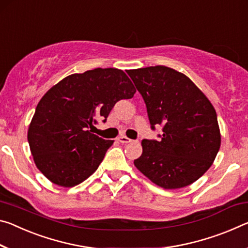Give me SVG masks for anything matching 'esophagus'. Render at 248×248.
<instances>
[{"mask_svg":"<svg viewBox=\"0 0 248 248\" xmlns=\"http://www.w3.org/2000/svg\"><path fill=\"white\" fill-rule=\"evenodd\" d=\"M117 140L119 141V142H121V143H129V142H131V139H129L128 137H125V136H120V137H118L117 138Z\"/></svg>","mask_w":248,"mask_h":248,"instance_id":"obj_1","label":"esophagus"}]
</instances>
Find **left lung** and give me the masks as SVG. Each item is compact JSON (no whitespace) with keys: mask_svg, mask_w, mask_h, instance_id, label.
I'll return each instance as SVG.
<instances>
[{"mask_svg":"<svg viewBox=\"0 0 248 248\" xmlns=\"http://www.w3.org/2000/svg\"><path fill=\"white\" fill-rule=\"evenodd\" d=\"M142 96L151 129L161 140H142L135 166L163 188L190 186L209 170L221 147L216 111L194 82L166 66L128 70Z\"/></svg>","mask_w":248,"mask_h":248,"instance_id":"1","label":"left lung"}]
</instances>
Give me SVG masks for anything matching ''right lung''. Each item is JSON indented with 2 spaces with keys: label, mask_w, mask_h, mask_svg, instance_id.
Masks as SVG:
<instances>
[{
  "label": "right lung",
  "mask_w": 248,
  "mask_h": 248,
  "mask_svg": "<svg viewBox=\"0 0 248 248\" xmlns=\"http://www.w3.org/2000/svg\"><path fill=\"white\" fill-rule=\"evenodd\" d=\"M136 88L123 70L95 68L65 77L47 92L35 110L27 140L34 162L54 184L72 187L95 172L113 140L92 133L121 99Z\"/></svg>",
  "instance_id": "obj_1"
}]
</instances>
